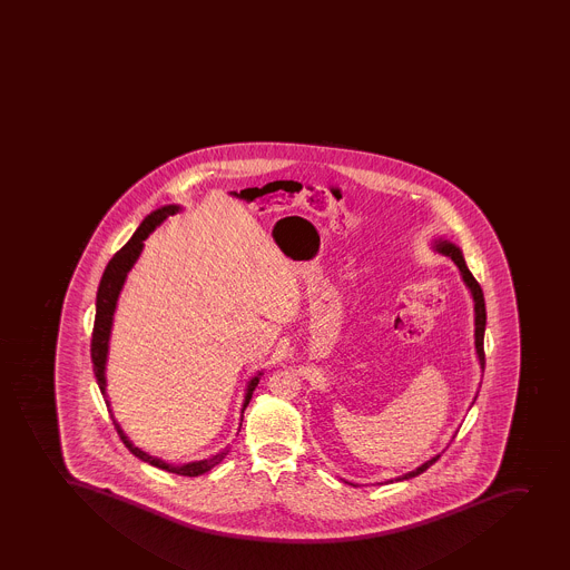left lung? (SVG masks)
<instances>
[{
    "mask_svg": "<svg viewBox=\"0 0 570 570\" xmlns=\"http://www.w3.org/2000/svg\"><path fill=\"white\" fill-rule=\"evenodd\" d=\"M433 248H435L439 254L442 256L452 257V262L455 263L459 271H461L462 279L466 283V287L470 288V293L473 296V311H475V351H478L479 364H481V370L484 371V328H487V307H484V294H482L481 285H479L478 279L473 277L472 272L468 271L466 262H464V257H462V252L455 243L448 242V239H435L433 243ZM478 401V395L473 399L472 405ZM470 405V407H472ZM456 435V433H455ZM453 435V439H455ZM439 456L441 453L435 456H431L430 461L424 462L421 466L415 468L413 472L404 473V475H399V478L390 479L387 482L393 481H405V479L416 478V475H421L422 472H426L428 468L431 464H435L439 461Z\"/></svg>",
    "mask_w": 570,
    "mask_h": 570,
    "instance_id": "obj_1",
    "label": "left lung"
}]
</instances>
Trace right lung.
<instances>
[{
	"instance_id": "add662e5",
	"label": "right lung",
	"mask_w": 570,
	"mask_h": 570,
	"mask_svg": "<svg viewBox=\"0 0 570 570\" xmlns=\"http://www.w3.org/2000/svg\"><path fill=\"white\" fill-rule=\"evenodd\" d=\"M179 210V205H166L151 212L149 216L144 217L139 228L135 230L134 237L109 259L108 267L104 271L102 279H100V285H98L97 314H95V325H92L91 362L92 371H95V376H97L98 387H100L104 399H106V405H108L109 415H111V421H114L115 430H117L120 441L126 444L129 452L134 453L135 456H139L140 461L148 462L151 466L160 468V470H166V472L185 475V478H197V475L210 472L212 468L217 466V464L228 455V450L225 448L223 452L210 456V459L188 462V464H180V466H175V464H169V462H165L163 459L149 455V453L142 452L140 448L135 446L134 442L129 441L128 435L124 433L122 428H120L117 419H115L114 411L109 407L108 395H106V362H108L109 336H111L115 308H117L118 296H120V291H122L124 282H126V277H128V272L134 268L135 263L139 259L146 237H148L163 220L168 219L169 216H174V214H177ZM262 375L263 373H257V375L252 376V379L248 380V384H246L245 401H243L242 407V422L243 413H245L246 405L250 402L252 393L256 390V385L259 384V376ZM239 428H242V424H239Z\"/></svg>"
}]
</instances>
